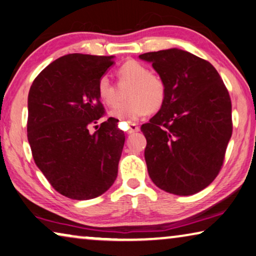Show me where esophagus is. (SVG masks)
<instances>
[{
    "instance_id": "esophagus-1",
    "label": "esophagus",
    "mask_w": 256,
    "mask_h": 256,
    "mask_svg": "<svg viewBox=\"0 0 256 256\" xmlns=\"http://www.w3.org/2000/svg\"><path fill=\"white\" fill-rule=\"evenodd\" d=\"M138 131H139V126H138V125L134 124V123L128 124V130H126L128 134H132V133L138 132Z\"/></svg>"
}]
</instances>
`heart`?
I'll return each instance as SVG.
<instances>
[{
  "mask_svg": "<svg viewBox=\"0 0 256 256\" xmlns=\"http://www.w3.org/2000/svg\"><path fill=\"white\" fill-rule=\"evenodd\" d=\"M123 82H131L126 92L128 101L117 104L110 115L124 123H131L147 115L158 112L164 104L166 96V84L158 76L150 74V70L138 60H128L118 70ZM98 94L106 106L116 104V92L112 80L104 74L98 82Z\"/></svg>",
  "mask_w": 256,
  "mask_h": 256,
  "instance_id": "obj_1",
  "label": "heart"
}]
</instances>
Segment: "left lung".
<instances>
[{"mask_svg": "<svg viewBox=\"0 0 256 256\" xmlns=\"http://www.w3.org/2000/svg\"><path fill=\"white\" fill-rule=\"evenodd\" d=\"M164 82V104L141 125L152 182L168 193L192 196L212 182L232 136L231 98L208 60L182 49L146 52Z\"/></svg>", "mask_w": 256, "mask_h": 256, "instance_id": "obj_1", "label": "left lung"}]
</instances>
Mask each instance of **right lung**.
<instances>
[{
    "instance_id": "obj_1",
    "label": "right lung",
    "mask_w": 256,
    "mask_h": 256,
    "mask_svg": "<svg viewBox=\"0 0 256 256\" xmlns=\"http://www.w3.org/2000/svg\"><path fill=\"white\" fill-rule=\"evenodd\" d=\"M112 56L68 54L44 68L28 93V139L34 162L57 192L74 200L100 196L117 177L125 136L104 115L98 82Z\"/></svg>"
}]
</instances>
